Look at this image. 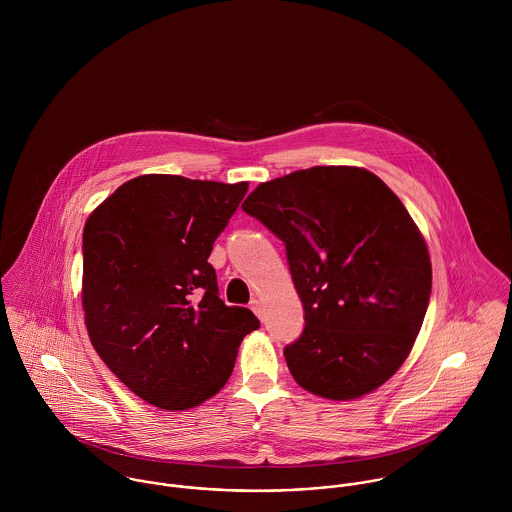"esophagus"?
I'll list each match as a JSON object with an SVG mask.
<instances>
[{"label":"esophagus","instance_id":"esophagus-1","mask_svg":"<svg viewBox=\"0 0 512 512\" xmlns=\"http://www.w3.org/2000/svg\"><path fill=\"white\" fill-rule=\"evenodd\" d=\"M250 309L260 317V319H264V311H262V303L258 301V299H252L250 301Z\"/></svg>","mask_w":512,"mask_h":512}]
</instances>
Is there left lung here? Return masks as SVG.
<instances>
[{"label":"left lung","mask_w":512,"mask_h":512,"mask_svg":"<svg viewBox=\"0 0 512 512\" xmlns=\"http://www.w3.org/2000/svg\"><path fill=\"white\" fill-rule=\"evenodd\" d=\"M284 244L305 327L284 349L295 382L329 400L384 384L410 355L432 293L424 236L382 179L329 165L260 183L242 203Z\"/></svg>","instance_id":"left-lung-1"}]
</instances>
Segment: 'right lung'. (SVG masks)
Listing matches in <instances>:
<instances>
[{
  "mask_svg": "<svg viewBox=\"0 0 512 512\" xmlns=\"http://www.w3.org/2000/svg\"><path fill=\"white\" fill-rule=\"evenodd\" d=\"M248 191L181 175L118 187L84 224L82 309L106 366L142 400L187 410L215 396L260 327L219 297L215 240Z\"/></svg>",
  "mask_w": 512,
  "mask_h": 512,
  "instance_id": "add662e5",
  "label": "right lung"
}]
</instances>
